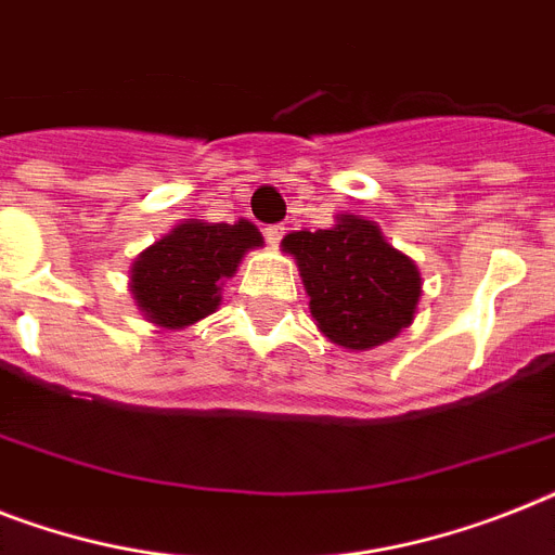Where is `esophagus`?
Wrapping results in <instances>:
<instances>
[{"mask_svg":"<svg viewBox=\"0 0 555 555\" xmlns=\"http://www.w3.org/2000/svg\"><path fill=\"white\" fill-rule=\"evenodd\" d=\"M282 236H285V224H268L264 228V238H268L270 247H276L282 242Z\"/></svg>","mask_w":555,"mask_h":555,"instance_id":"obj_1","label":"esophagus"}]
</instances>
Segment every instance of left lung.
<instances>
[{
	"mask_svg": "<svg viewBox=\"0 0 555 555\" xmlns=\"http://www.w3.org/2000/svg\"><path fill=\"white\" fill-rule=\"evenodd\" d=\"M299 264L319 331L339 348L371 350L402 333L416 317L422 276L371 219L339 214L331 231L282 238Z\"/></svg>",
	"mask_w": 555,
	"mask_h": 555,
	"instance_id": "left-lung-1",
	"label": "left lung"
}]
</instances>
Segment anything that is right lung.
<instances>
[{
    "label": "right lung",
    "instance_id": "obj_1",
    "mask_svg": "<svg viewBox=\"0 0 555 555\" xmlns=\"http://www.w3.org/2000/svg\"><path fill=\"white\" fill-rule=\"evenodd\" d=\"M259 245L262 233L247 219L233 224L188 219L137 256L130 293L147 322L182 331L219 308L222 282Z\"/></svg>",
    "mask_w": 555,
    "mask_h": 555
}]
</instances>
